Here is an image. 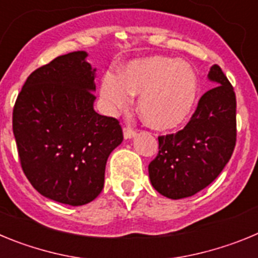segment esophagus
<instances>
[{
	"label": "esophagus",
	"mask_w": 258,
	"mask_h": 258,
	"mask_svg": "<svg viewBox=\"0 0 258 258\" xmlns=\"http://www.w3.org/2000/svg\"><path fill=\"white\" fill-rule=\"evenodd\" d=\"M122 133H124L125 140H132V138L136 136V131H133L132 127H127V126H125L124 129H122Z\"/></svg>",
	"instance_id": "obj_1"
}]
</instances>
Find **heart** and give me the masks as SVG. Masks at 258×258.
Segmentation results:
<instances>
[{"instance_id":"obj_1","label":"heart","mask_w":258,"mask_h":258,"mask_svg":"<svg viewBox=\"0 0 258 258\" xmlns=\"http://www.w3.org/2000/svg\"><path fill=\"white\" fill-rule=\"evenodd\" d=\"M99 95L107 112L131 106L138 95L137 111L156 131H170L183 124L199 95V79L190 63L169 56H147L129 61L118 75L106 72Z\"/></svg>"}]
</instances>
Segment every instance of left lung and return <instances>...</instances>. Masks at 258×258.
Listing matches in <instances>:
<instances>
[{"mask_svg": "<svg viewBox=\"0 0 258 258\" xmlns=\"http://www.w3.org/2000/svg\"><path fill=\"white\" fill-rule=\"evenodd\" d=\"M208 80L213 88L200 98L188 124L175 134L159 137V154L149 165L155 190L183 199L206 188L222 172L236 142V98L217 64Z\"/></svg>", "mask_w": 258, "mask_h": 258, "instance_id": "1", "label": "left lung"}]
</instances>
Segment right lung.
<instances>
[{
  "instance_id": "1",
  "label": "right lung",
  "mask_w": 258,
  "mask_h": 258,
  "mask_svg": "<svg viewBox=\"0 0 258 258\" xmlns=\"http://www.w3.org/2000/svg\"><path fill=\"white\" fill-rule=\"evenodd\" d=\"M86 58L68 52L33 71L13 112L28 181L42 197L74 207L101 194L107 159L122 142L117 120L95 112L97 70Z\"/></svg>"
}]
</instances>
